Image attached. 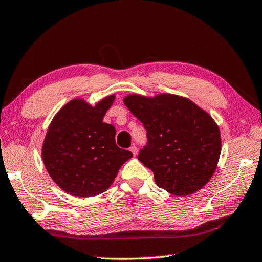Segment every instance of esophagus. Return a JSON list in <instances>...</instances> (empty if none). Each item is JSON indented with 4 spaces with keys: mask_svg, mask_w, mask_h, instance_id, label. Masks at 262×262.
<instances>
[{
    "mask_svg": "<svg viewBox=\"0 0 262 262\" xmlns=\"http://www.w3.org/2000/svg\"><path fill=\"white\" fill-rule=\"evenodd\" d=\"M129 150H130V151H132V154L134 155V156H136V155H137V148H136V145L133 144L132 147L129 148Z\"/></svg>",
    "mask_w": 262,
    "mask_h": 262,
    "instance_id": "obj_1",
    "label": "esophagus"
}]
</instances>
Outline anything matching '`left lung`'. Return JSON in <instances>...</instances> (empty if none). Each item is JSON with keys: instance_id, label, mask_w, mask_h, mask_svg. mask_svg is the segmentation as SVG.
Listing matches in <instances>:
<instances>
[{"instance_id": "8db88e82", "label": "left lung", "mask_w": 262, "mask_h": 262, "mask_svg": "<svg viewBox=\"0 0 262 262\" xmlns=\"http://www.w3.org/2000/svg\"><path fill=\"white\" fill-rule=\"evenodd\" d=\"M128 110L143 123L148 145L139 161L154 172L158 187L186 196L208 184L219 164L222 141L211 115L183 96L128 95Z\"/></svg>"}]
</instances>
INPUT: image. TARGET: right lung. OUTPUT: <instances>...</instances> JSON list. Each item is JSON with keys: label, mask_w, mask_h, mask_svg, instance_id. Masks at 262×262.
Here are the masks:
<instances>
[{"label": "right lung", "mask_w": 262, "mask_h": 262, "mask_svg": "<svg viewBox=\"0 0 262 262\" xmlns=\"http://www.w3.org/2000/svg\"><path fill=\"white\" fill-rule=\"evenodd\" d=\"M115 95L92 106L74 98L62 106L48 127L42 162L53 181L73 196L90 198L107 190L133 154L115 144V128L104 122Z\"/></svg>", "instance_id": "add662e5"}]
</instances>
